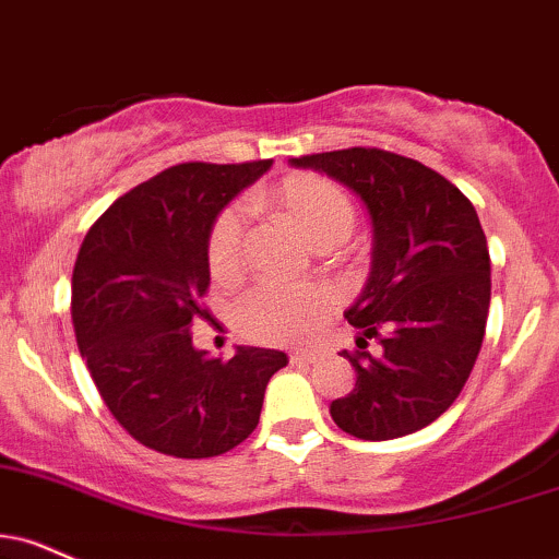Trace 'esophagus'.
I'll return each instance as SVG.
<instances>
[{
  "label": "esophagus",
  "mask_w": 559,
  "mask_h": 559,
  "mask_svg": "<svg viewBox=\"0 0 559 559\" xmlns=\"http://www.w3.org/2000/svg\"><path fill=\"white\" fill-rule=\"evenodd\" d=\"M288 359H292V365H314V361L320 359L318 352H292L288 354Z\"/></svg>",
  "instance_id": "1"
}]
</instances>
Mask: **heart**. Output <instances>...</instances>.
I'll return each instance as SVG.
<instances>
[{
	"instance_id": "obj_1",
	"label": "heart",
	"mask_w": 559,
	"mask_h": 559,
	"mask_svg": "<svg viewBox=\"0 0 559 559\" xmlns=\"http://www.w3.org/2000/svg\"><path fill=\"white\" fill-rule=\"evenodd\" d=\"M267 203L284 213L314 247L341 245L356 224L352 194L320 174H288L267 192ZM245 213L226 205L207 234V267L213 278H234L245 265ZM331 312V297L318 286H284L262 281L234 305V325L254 344H301Z\"/></svg>"
}]
</instances>
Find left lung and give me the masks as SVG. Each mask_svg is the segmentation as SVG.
Instances as JSON below:
<instances>
[{"mask_svg":"<svg viewBox=\"0 0 559 559\" xmlns=\"http://www.w3.org/2000/svg\"><path fill=\"white\" fill-rule=\"evenodd\" d=\"M361 198L372 218V271L346 309L359 328L356 385L331 416L359 440H395L445 414L472 374L487 328L489 250L459 187L419 160L346 147L292 158ZM376 344L372 345L371 341Z\"/></svg>","mask_w":559,"mask_h":559,"instance_id":"left-lung-1","label":"left lung"}]
</instances>
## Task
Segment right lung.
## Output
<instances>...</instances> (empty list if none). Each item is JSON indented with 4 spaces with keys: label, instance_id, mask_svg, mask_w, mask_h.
I'll return each mask as SVG.
<instances>
[{
    "label": "right lung",
    "instance_id": "obj_1",
    "mask_svg": "<svg viewBox=\"0 0 559 559\" xmlns=\"http://www.w3.org/2000/svg\"><path fill=\"white\" fill-rule=\"evenodd\" d=\"M179 164L114 203L80 247L72 325L114 419L145 448L213 459L260 421L267 380L288 365L275 348L239 346L228 361L192 344L207 318V234L224 207L271 169Z\"/></svg>",
    "mask_w": 559,
    "mask_h": 559
}]
</instances>
